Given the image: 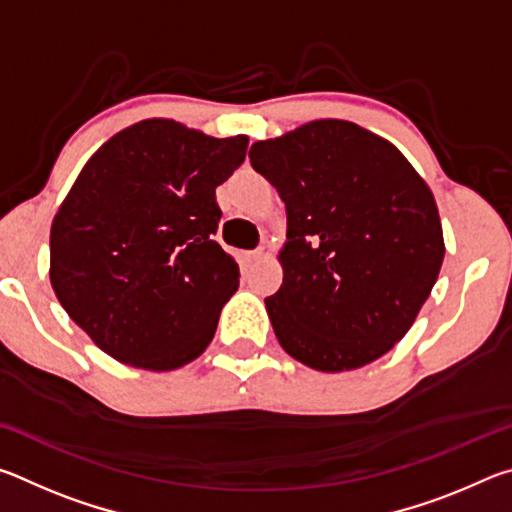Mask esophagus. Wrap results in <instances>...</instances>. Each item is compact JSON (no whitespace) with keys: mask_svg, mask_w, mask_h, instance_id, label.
Instances as JSON below:
<instances>
[{"mask_svg":"<svg viewBox=\"0 0 512 512\" xmlns=\"http://www.w3.org/2000/svg\"><path fill=\"white\" fill-rule=\"evenodd\" d=\"M262 250H250V253H244V262L250 266V264H255V262H259V259H262Z\"/></svg>","mask_w":512,"mask_h":512,"instance_id":"esophagus-1","label":"esophagus"}]
</instances>
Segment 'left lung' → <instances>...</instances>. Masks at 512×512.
<instances>
[{"label": "left lung", "instance_id": "8db88e82", "mask_svg": "<svg viewBox=\"0 0 512 512\" xmlns=\"http://www.w3.org/2000/svg\"><path fill=\"white\" fill-rule=\"evenodd\" d=\"M248 158L287 205L282 287L264 300L277 341L323 372L379 359L443 266L431 189L391 142L343 119L255 142Z\"/></svg>", "mask_w": 512, "mask_h": 512}]
</instances>
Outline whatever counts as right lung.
<instances>
[{"mask_svg":"<svg viewBox=\"0 0 512 512\" xmlns=\"http://www.w3.org/2000/svg\"><path fill=\"white\" fill-rule=\"evenodd\" d=\"M248 137H210L173 119L124 128L85 164L51 223L56 298L112 359L176 370L214 339L239 266L216 244V187Z\"/></svg>","mask_w":512,"mask_h":512,"instance_id":"1","label":"right lung"}]
</instances>
